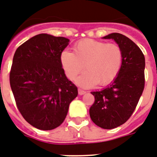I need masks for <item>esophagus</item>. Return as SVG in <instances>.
<instances>
[{"label": "esophagus", "mask_w": 157, "mask_h": 157, "mask_svg": "<svg viewBox=\"0 0 157 157\" xmlns=\"http://www.w3.org/2000/svg\"><path fill=\"white\" fill-rule=\"evenodd\" d=\"M86 92L85 91V90H81V89H78V94H80V95H82V94H86Z\"/></svg>", "instance_id": "34e87169"}]
</instances>
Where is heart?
Here are the masks:
<instances>
[{"label":"heart","instance_id":"heart-1","mask_svg":"<svg viewBox=\"0 0 157 157\" xmlns=\"http://www.w3.org/2000/svg\"><path fill=\"white\" fill-rule=\"evenodd\" d=\"M74 52L65 50L60 60L67 77L73 81L85 69L77 84L92 87L98 83L105 86L112 83L119 74L123 63V51L116 44H107L94 39H85L76 42Z\"/></svg>","mask_w":157,"mask_h":157}]
</instances>
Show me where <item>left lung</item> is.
<instances>
[{
    "label": "left lung",
    "instance_id": "1",
    "mask_svg": "<svg viewBox=\"0 0 157 157\" xmlns=\"http://www.w3.org/2000/svg\"><path fill=\"white\" fill-rule=\"evenodd\" d=\"M104 39H113L121 48L123 63L109 86L91 92L94 102L90 116L97 126L112 129L126 123L137 107L145 86V57L134 42L121 33H110Z\"/></svg>",
    "mask_w": 157,
    "mask_h": 157
}]
</instances>
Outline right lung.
<instances>
[{"label":"right lung","instance_id":"1","mask_svg":"<svg viewBox=\"0 0 157 157\" xmlns=\"http://www.w3.org/2000/svg\"><path fill=\"white\" fill-rule=\"evenodd\" d=\"M68 42L64 37L40 33L21 44L13 57L10 84L16 106L23 118L40 130L63 124L78 94L60 60Z\"/></svg>","mask_w":157,"mask_h":157}]
</instances>
